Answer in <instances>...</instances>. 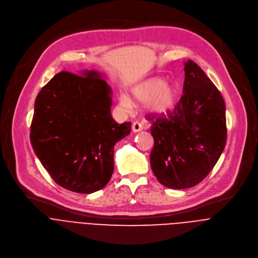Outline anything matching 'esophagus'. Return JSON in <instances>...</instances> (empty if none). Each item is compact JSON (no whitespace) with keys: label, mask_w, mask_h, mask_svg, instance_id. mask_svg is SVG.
Returning <instances> with one entry per match:
<instances>
[{"label":"esophagus","mask_w":258,"mask_h":258,"mask_svg":"<svg viewBox=\"0 0 258 258\" xmlns=\"http://www.w3.org/2000/svg\"><path fill=\"white\" fill-rule=\"evenodd\" d=\"M132 130L134 133H138V132H141L143 130V125L142 123L138 122V121H135L133 122V125H132Z\"/></svg>","instance_id":"obj_1"}]
</instances>
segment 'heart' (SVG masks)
<instances>
[{
	"label": "heart",
	"instance_id": "obj_1",
	"mask_svg": "<svg viewBox=\"0 0 258 258\" xmlns=\"http://www.w3.org/2000/svg\"><path fill=\"white\" fill-rule=\"evenodd\" d=\"M132 94L138 102H147V110L150 113L160 115L167 112L173 106L176 89L162 78H153L135 87ZM120 104L125 109L133 107L132 101L125 95L120 97Z\"/></svg>",
	"mask_w": 258,
	"mask_h": 258
}]
</instances>
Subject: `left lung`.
<instances>
[{
	"label": "left lung",
	"instance_id": "1",
	"mask_svg": "<svg viewBox=\"0 0 258 258\" xmlns=\"http://www.w3.org/2000/svg\"><path fill=\"white\" fill-rule=\"evenodd\" d=\"M183 64V94L178 103L166 115L148 117L153 121L151 168L170 189L191 188L202 181L227 143L223 96L194 61Z\"/></svg>",
	"mask_w": 258,
	"mask_h": 258
}]
</instances>
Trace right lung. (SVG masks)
Returning a JSON list of instances; mask_svg holds the SVG:
<instances>
[{
  "label": "right lung",
  "mask_w": 258,
  "mask_h": 258,
  "mask_svg": "<svg viewBox=\"0 0 258 258\" xmlns=\"http://www.w3.org/2000/svg\"><path fill=\"white\" fill-rule=\"evenodd\" d=\"M61 71L38 94L30 126L32 149L62 188L81 194L103 189L114 169V146L131 122L111 116V88L96 70Z\"/></svg>",
  "instance_id": "1"
}]
</instances>
